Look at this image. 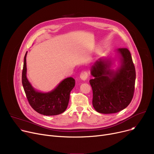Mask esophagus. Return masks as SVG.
Segmentation results:
<instances>
[{"label": "esophagus", "mask_w": 154, "mask_h": 154, "mask_svg": "<svg viewBox=\"0 0 154 154\" xmlns=\"http://www.w3.org/2000/svg\"><path fill=\"white\" fill-rule=\"evenodd\" d=\"M88 77V73L87 71H82L80 75V78L83 81H86Z\"/></svg>", "instance_id": "1"}]
</instances>
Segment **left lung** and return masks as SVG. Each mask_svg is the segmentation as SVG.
Returning a JSON list of instances; mask_svg holds the SVG:
<instances>
[{
    "mask_svg": "<svg viewBox=\"0 0 154 154\" xmlns=\"http://www.w3.org/2000/svg\"><path fill=\"white\" fill-rule=\"evenodd\" d=\"M115 52L117 58H100L91 68L93 106L99 113L112 114L123 110L134 96L135 69L131 53L127 48H118ZM114 60L119 63L116 70L112 69Z\"/></svg>",
    "mask_w": 154,
    "mask_h": 154,
    "instance_id": "8db88e82",
    "label": "left lung"
}]
</instances>
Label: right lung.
<instances>
[{
	"label": "right lung",
	"mask_w": 154,
	"mask_h": 154,
	"mask_svg": "<svg viewBox=\"0 0 154 154\" xmlns=\"http://www.w3.org/2000/svg\"><path fill=\"white\" fill-rule=\"evenodd\" d=\"M24 57L22 82L30 105L33 109L42 115L55 116L64 112L68 107L70 92L75 86V80L66 78L51 91L43 93L35 89L26 78V57Z\"/></svg>",
	"instance_id": "obj_1"
}]
</instances>
